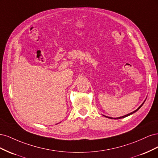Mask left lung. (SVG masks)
Instances as JSON below:
<instances>
[{"instance_id":"8db88e82","label":"left lung","mask_w":158,"mask_h":158,"mask_svg":"<svg viewBox=\"0 0 158 158\" xmlns=\"http://www.w3.org/2000/svg\"><path fill=\"white\" fill-rule=\"evenodd\" d=\"M145 101L146 100H144V102L142 103V104L141 105V106L138 107L137 109H136L135 111H134L133 112H132V113H128V114H126V115H124V116H122V117H117V118H113V117H107V116H105V115H103V116H105L106 117H107V118H112V119H118V118H125V117H128V116H129V115H131V114H133L134 113H135V112H136L138 109H139L142 106V105L144 104V103L145 102Z\"/></svg>"}]
</instances>
